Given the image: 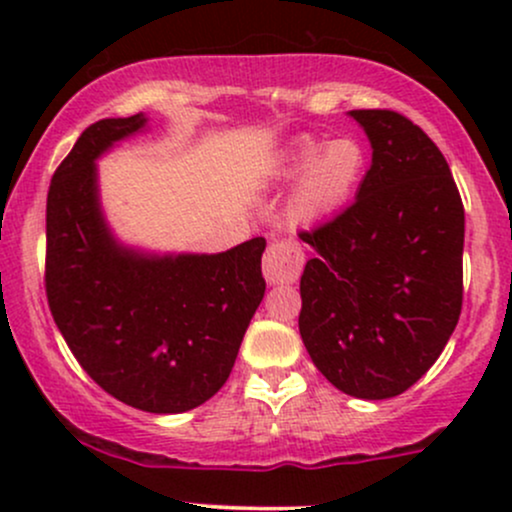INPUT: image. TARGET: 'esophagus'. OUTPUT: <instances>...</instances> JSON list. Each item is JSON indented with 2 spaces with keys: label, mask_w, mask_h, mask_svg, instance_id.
I'll return each instance as SVG.
<instances>
[{
  "label": "esophagus",
  "mask_w": 512,
  "mask_h": 512,
  "mask_svg": "<svg viewBox=\"0 0 512 512\" xmlns=\"http://www.w3.org/2000/svg\"><path fill=\"white\" fill-rule=\"evenodd\" d=\"M303 262L305 257L298 243H293V240H274V243H269L267 252H264V279H267L269 286L291 284L301 274Z\"/></svg>",
  "instance_id": "1"
}]
</instances>
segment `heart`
Returning <instances> with one entry per match:
<instances>
[{
  "label": "heart",
  "mask_w": 512,
  "mask_h": 512,
  "mask_svg": "<svg viewBox=\"0 0 512 512\" xmlns=\"http://www.w3.org/2000/svg\"><path fill=\"white\" fill-rule=\"evenodd\" d=\"M368 170V151L361 139H296L276 158L274 178L293 182L284 214L291 223H317L349 207Z\"/></svg>",
  "instance_id": "obj_1"
}]
</instances>
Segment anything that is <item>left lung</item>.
Masks as SVG:
<instances>
[{"label": "left lung", "mask_w": 512, "mask_h": 512, "mask_svg": "<svg viewBox=\"0 0 512 512\" xmlns=\"http://www.w3.org/2000/svg\"><path fill=\"white\" fill-rule=\"evenodd\" d=\"M370 168L356 202L301 233L298 330L337 390L387 399L436 363L462 310L464 209L448 161L407 117L351 110Z\"/></svg>", "instance_id": "8db88e82"}]
</instances>
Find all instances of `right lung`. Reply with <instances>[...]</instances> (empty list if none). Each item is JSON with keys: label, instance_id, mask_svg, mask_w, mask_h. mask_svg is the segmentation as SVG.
Wrapping results in <instances>:
<instances>
[{"label": "right lung", "instance_id": "1", "mask_svg": "<svg viewBox=\"0 0 512 512\" xmlns=\"http://www.w3.org/2000/svg\"><path fill=\"white\" fill-rule=\"evenodd\" d=\"M149 129L108 117L76 139L48 192V303L81 368L108 395L182 414L221 390L264 298V238L226 252H154L115 236L98 158Z\"/></svg>", "mask_w": 512, "mask_h": 512}]
</instances>
